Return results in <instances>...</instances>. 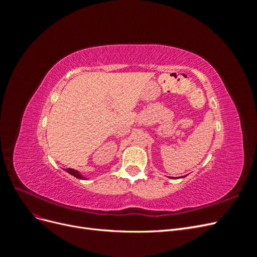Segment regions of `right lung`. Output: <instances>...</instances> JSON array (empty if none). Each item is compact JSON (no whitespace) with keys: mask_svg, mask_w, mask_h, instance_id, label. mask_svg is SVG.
<instances>
[{"mask_svg":"<svg viewBox=\"0 0 257 257\" xmlns=\"http://www.w3.org/2000/svg\"><path fill=\"white\" fill-rule=\"evenodd\" d=\"M67 173H69L71 175H73L74 177H76V178H78V179H85V178H83L78 172H77V170H75V169H73V168H66L65 169Z\"/></svg>","mask_w":257,"mask_h":257,"instance_id":"1","label":"right lung"}]
</instances>
